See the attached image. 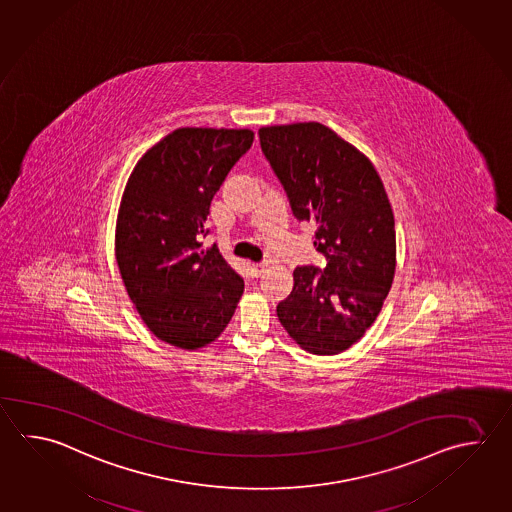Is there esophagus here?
Segmentation results:
<instances>
[{
  "label": "esophagus",
  "instance_id": "esophagus-1",
  "mask_svg": "<svg viewBox=\"0 0 512 512\" xmlns=\"http://www.w3.org/2000/svg\"><path fill=\"white\" fill-rule=\"evenodd\" d=\"M266 270V262H253L251 264V275L261 277L262 271Z\"/></svg>",
  "mask_w": 512,
  "mask_h": 512
}]
</instances>
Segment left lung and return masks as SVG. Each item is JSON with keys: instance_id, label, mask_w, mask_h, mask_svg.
<instances>
[{"instance_id": "1", "label": "left lung", "mask_w": 512, "mask_h": 512, "mask_svg": "<svg viewBox=\"0 0 512 512\" xmlns=\"http://www.w3.org/2000/svg\"><path fill=\"white\" fill-rule=\"evenodd\" d=\"M262 154L297 221L315 226L326 266H297L277 306L290 337L315 355L351 348L377 319L395 277V217L366 155L320 123L264 126Z\"/></svg>"}]
</instances>
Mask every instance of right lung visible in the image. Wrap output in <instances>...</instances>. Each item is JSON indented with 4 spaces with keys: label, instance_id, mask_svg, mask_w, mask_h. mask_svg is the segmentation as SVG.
<instances>
[{
    "label": "right lung",
    "instance_id": "obj_1",
    "mask_svg": "<svg viewBox=\"0 0 512 512\" xmlns=\"http://www.w3.org/2000/svg\"><path fill=\"white\" fill-rule=\"evenodd\" d=\"M251 143V130L179 128L139 159L126 183L117 266L148 329L177 348L219 337L244 291L241 275L203 239L213 195Z\"/></svg>",
    "mask_w": 512,
    "mask_h": 512
}]
</instances>
